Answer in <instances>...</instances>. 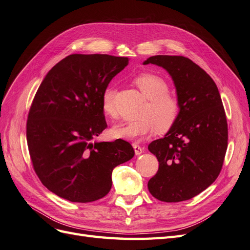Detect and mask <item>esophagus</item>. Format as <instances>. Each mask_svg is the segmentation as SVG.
<instances>
[{
  "instance_id": "esophagus-1",
  "label": "esophagus",
  "mask_w": 250,
  "mask_h": 250,
  "mask_svg": "<svg viewBox=\"0 0 250 250\" xmlns=\"http://www.w3.org/2000/svg\"><path fill=\"white\" fill-rule=\"evenodd\" d=\"M132 147H133L134 152H135V154H137V155H140V154L143 153V148L140 145H138L137 143H133L132 144Z\"/></svg>"
}]
</instances>
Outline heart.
<instances>
[{"label":"heart","mask_w":250,"mask_h":250,"mask_svg":"<svg viewBox=\"0 0 250 250\" xmlns=\"http://www.w3.org/2000/svg\"><path fill=\"white\" fill-rule=\"evenodd\" d=\"M148 101L144 106L142 118L127 123H119L111 128L113 138L140 140L153 132L169 131L175 125L180 113V103L176 96L169 92V84L163 77L152 73H142L133 80ZM116 89L108 85L101 95V108L104 115L113 118Z\"/></svg>","instance_id":"b5f03b06"}]
</instances>
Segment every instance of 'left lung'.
<instances>
[{
	"label": "left lung",
	"mask_w": 250,
	"mask_h": 250,
	"mask_svg": "<svg viewBox=\"0 0 250 250\" xmlns=\"http://www.w3.org/2000/svg\"><path fill=\"white\" fill-rule=\"evenodd\" d=\"M149 63L171 75L180 113L165 138L148 146L158 161L148 188L161 201H185L206 190L221 172L229 140L225 110L216 83L191 59L156 55L144 62Z\"/></svg>",
	"instance_id": "obj_1"
}]
</instances>
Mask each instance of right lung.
<instances>
[{"label": "right lung", "instance_id": "right-lung-1", "mask_svg": "<svg viewBox=\"0 0 250 250\" xmlns=\"http://www.w3.org/2000/svg\"><path fill=\"white\" fill-rule=\"evenodd\" d=\"M127 57L72 54L56 63L34 96L27 120L33 169L48 190L72 202H92L111 188L112 170L131 160L129 143H93L107 127L101 95Z\"/></svg>", "mask_w": 250, "mask_h": 250}]
</instances>
